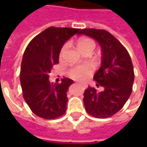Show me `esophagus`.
<instances>
[{
    "mask_svg": "<svg viewBox=\"0 0 147 147\" xmlns=\"http://www.w3.org/2000/svg\"><path fill=\"white\" fill-rule=\"evenodd\" d=\"M78 83H80V82H78ZM80 85H82L84 88H87V84H85V83H80Z\"/></svg>",
    "mask_w": 147,
    "mask_h": 147,
    "instance_id": "obj_1",
    "label": "esophagus"
}]
</instances>
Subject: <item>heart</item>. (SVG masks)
Listing matches in <instances>:
<instances>
[{
	"label": "heart",
	"mask_w": 147,
	"mask_h": 147,
	"mask_svg": "<svg viewBox=\"0 0 147 147\" xmlns=\"http://www.w3.org/2000/svg\"><path fill=\"white\" fill-rule=\"evenodd\" d=\"M77 47L78 51L82 53L84 51H93V50L95 49L96 44L94 42L93 40L90 39V38H87V37H82L80 38L78 42ZM67 48V45H65L60 51L59 53V57L62 58L64 54H65V50ZM92 73V69L91 66L89 65H79V66H76L74 68H71L69 70V75L76 80H79V81H82L85 78H87L89 75H91Z\"/></svg>",
	"instance_id": "obj_1"
}]
</instances>
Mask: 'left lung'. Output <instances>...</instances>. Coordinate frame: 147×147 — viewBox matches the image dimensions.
Masks as SVG:
<instances>
[{
	"label": "left lung",
	"instance_id": "8db88e82",
	"mask_svg": "<svg viewBox=\"0 0 147 147\" xmlns=\"http://www.w3.org/2000/svg\"><path fill=\"white\" fill-rule=\"evenodd\" d=\"M84 34L97 41L101 48V65L94 74L97 87H88L83 102L89 115L96 118H108L123 108L133 91L134 71L132 59L125 47L109 32L103 29L85 28Z\"/></svg>",
	"mask_w": 147,
	"mask_h": 147
}]
</instances>
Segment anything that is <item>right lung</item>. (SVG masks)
<instances>
[{
    "label": "right lung",
    "instance_id": "1",
    "mask_svg": "<svg viewBox=\"0 0 147 147\" xmlns=\"http://www.w3.org/2000/svg\"><path fill=\"white\" fill-rule=\"evenodd\" d=\"M78 28L50 27L28 45L23 55L20 83L23 96L31 110L38 117L54 119L66 111L67 91L74 81L65 78L60 83H51L49 74L59 63L61 48Z\"/></svg>",
    "mask_w": 147,
    "mask_h": 147
}]
</instances>
